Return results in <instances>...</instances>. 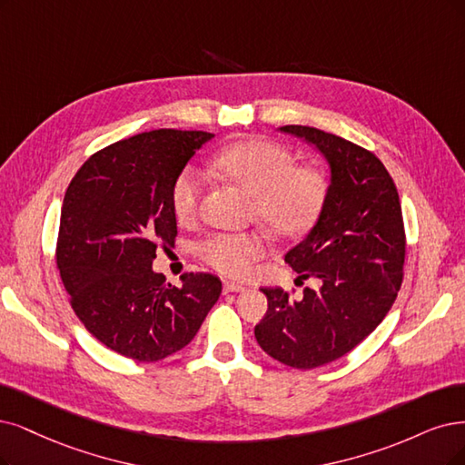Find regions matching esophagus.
I'll list each match as a JSON object with an SVG mask.
<instances>
[{"label":"esophagus","mask_w":465,"mask_h":465,"mask_svg":"<svg viewBox=\"0 0 465 465\" xmlns=\"http://www.w3.org/2000/svg\"><path fill=\"white\" fill-rule=\"evenodd\" d=\"M245 287L242 283H235V282H223V293H239V291H243Z\"/></svg>","instance_id":"34e87169"}]
</instances>
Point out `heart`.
<instances>
[{"instance_id": "heart-1", "label": "heart", "mask_w": 465, "mask_h": 465, "mask_svg": "<svg viewBox=\"0 0 465 465\" xmlns=\"http://www.w3.org/2000/svg\"><path fill=\"white\" fill-rule=\"evenodd\" d=\"M211 166L226 180L252 195V216L282 237H301L311 230L328 195L323 174L308 164H295L293 153L270 140L237 142L211 159ZM203 174L187 166L170 189V204L180 222L197 216L203 195ZM266 252L261 232L206 235L197 247L201 259L232 278H243Z\"/></svg>"}]
</instances>
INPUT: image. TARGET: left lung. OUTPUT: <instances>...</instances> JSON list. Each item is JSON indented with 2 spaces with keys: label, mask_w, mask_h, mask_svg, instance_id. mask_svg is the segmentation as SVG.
<instances>
[{
  "label": "left lung",
  "mask_w": 465,
  "mask_h": 465,
  "mask_svg": "<svg viewBox=\"0 0 465 465\" xmlns=\"http://www.w3.org/2000/svg\"><path fill=\"white\" fill-rule=\"evenodd\" d=\"M280 130L316 145L331 170L318 222L285 254L297 282L322 285L299 301L264 287L268 311L254 337L278 362L312 370L351 352L391 311L404 276V222L397 185L371 151L311 126Z\"/></svg>",
  "instance_id": "8db88e82"
}]
</instances>
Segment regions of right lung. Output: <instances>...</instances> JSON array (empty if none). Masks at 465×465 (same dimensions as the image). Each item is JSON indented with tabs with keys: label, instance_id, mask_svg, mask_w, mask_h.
<instances>
[{
	"label": "right lung",
	"instance_id": "obj_1",
	"mask_svg": "<svg viewBox=\"0 0 465 465\" xmlns=\"http://www.w3.org/2000/svg\"><path fill=\"white\" fill-rule=\"evenodd\" d=\"M213 134L151 130L85 161L64 193L57 268L78 320L107 349L157 362L197 335L222 293L213 273H183L182 287L153 272L157 247H174L170 189Z\"/></svg>",
	"mask_w": 465,
	"mask_h": 465
}]
</instances>
